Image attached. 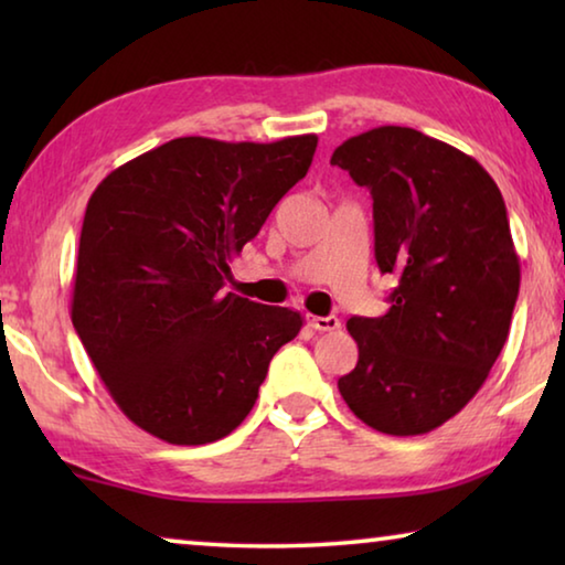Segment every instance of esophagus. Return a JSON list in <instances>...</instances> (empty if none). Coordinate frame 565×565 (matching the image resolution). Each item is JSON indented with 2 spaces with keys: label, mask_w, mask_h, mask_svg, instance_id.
I'll list each match as a JSON object with an SVG mask.
<instances>
[{
  "label": "esophagus",
  "mask_w": 565,
  "mask_h": 565,
  "mask_svg": "<svg viewBox=\"0 0 565 565\" xmlns=\"http://www.w3.org/2000/svg\"><path fill=\"white\" fill-rule=\"evenodd\" d=\"M309 323L317 331H337V329H341V321L337 317H311Z\"/></svg>",
  "instance_id": "34e87169"
}]
</instances>
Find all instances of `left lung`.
Returning a JSON list of instances; mask_svg holds the SVG:
<instances>
[{
	"label": "left lung",
	"mask_w": 565,
	"mask_h": 565,
	"mask_svg": "<svg viewBox=\"0 0 565 565\" xmlns=\"http://www.w3.org/2000/svg\"><path fill=\"white\" fill-rule=\"evenodd\" d=\"M374 199V252L396 274L384 317H351L359 347L339 391L363 424L428 434L471 401L509 337L521 266L495 181L473 157L408 127L337 147Z\"/></svg>",
	"instance_id": "1"
}]
</instances>
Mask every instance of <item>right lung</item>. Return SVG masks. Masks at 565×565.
Masks as SVG:
<instances>
[{
	"mask_svg": "<svg viewBox=\"0 0 565 565\" xmlns=\"http://www.w3.org/2000/svg\"><path fill=\"white\" fill-rule=\"evenodd\" d=\"M317 134L271 145L181 137L94 189L72 323L131 424L177 446L234 431L299 311L224 291L228 262L306 177Z\"/></svg>",
	"mask_w": 565,
	"mask_h": 565,
	"instance_id": "right-lung-1",
	"label": "right lung"
}]
</instances>
